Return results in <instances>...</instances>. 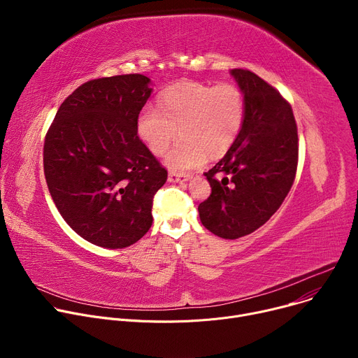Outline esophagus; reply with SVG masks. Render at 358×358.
<instances>
[{
  "instance_id": "34e87169",
  "label": "esophagus",
  "mask_w": 358,
  "mask_h": 358,
  "mask_svg": "<svg viewBox=\"0 0 358 358\" xmlns=\"http://www.w3.org/2000/svg\"><path fill=\"white\" fill-rule=\"evenodd\" d=\"M189 178H191L189 174H181V173H174V171L169 173V181L170 182H184Z\"/></svg>"
}]
</instances>
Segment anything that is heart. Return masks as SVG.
<instances>
[{"label":"heart","instance_id":"1","mask_svg":"<svg viewBox=\"0 0 358 358\" xmlns=\"http://www.w3.org/2000/svg\"><path fill=\"white\" fill-rule=\"evenodd\" d=\"M245 112L239 86L185 80L162 92L157 109L144 108L138 113L137 133L156 156H163L180 133L181 140L167 155L166 164L187 171L201 167L208 155H225L242 130Z\"/></svg>","mask_w":358,"mask_h":358}]
</instances>
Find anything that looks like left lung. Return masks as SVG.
Here are the masks:
<instances>
[{
	"label": "left lung",
	"instance_id": "left-lung-1",
	"mask_svg": "<svg viewBox=\"0 0 358 358\" xmlns=\"http://www.w3.org/2000/svg\"><path fill=\"white\" fill-rule=\"evenodd\" d=\"M231 75L245 96L243 126L227 155L206 173L211 195L198 206L202 225L225 239L252 234L279 210L299 156L289 101L248 69H232Z\"/></svg>",
	"mask_w": 358,
	"mask_h": 358
}]
</instances>
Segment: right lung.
Here are the masks:
<instances>
[{"mask_svg":"<svg viewBox=\"0 0 358 358\" xmlns=\"http://www.w3.org/2000/svg\"><path fill=\"white\" fill-rule=\"evenodd\" d=\"M140 73L93 79L69 94L43 144V171L66 224L109 249L133 245L152 224L167 170L137 134L152 89Z\"/></svg>","mask_w":358,"mask_h":358,"instance_id":"obj_1","label":"right lung"}]
</instances>
